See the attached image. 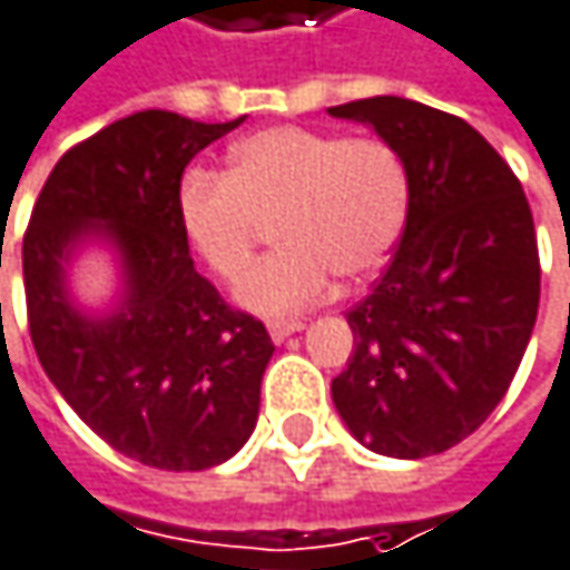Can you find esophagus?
Masks as SVG:
<instances>
[{
  "instance_id": "esophagus-1",
  "label": "esophagus",
  "mask_w": 570,
  "mask_h": 570,
  "mask_svg": "<svg viewBox=\"0 0 570 570\" xmlns=\"http://www.w3.org/2000/svg\"><path fill=\"white\" fill-rule=\"evenodd\" d=\"M305 328V322L302 318H272L268 322V335H272V342H285L288 335H295V332H302Z\"/></svg>"
}]
</instances>
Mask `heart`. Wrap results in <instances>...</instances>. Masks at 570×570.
<instances>
[{
    "instance_id": "1",
    "label": "heart",
    "mask_w": 570,
    "mask_h": 570,
    "mask_svg": "<svg viewBox=\"0 0 570 570\" xmlns=\"http://www.w3.org/2000/svg\"><path fill=\"white\" fill-rule=\"evenodd\" d=\"M412 198V168L395 142L272 126L232 148L228 175L185 171L175 208L191 252L228 285L245 278L264 225L278 217L283 248L238 298L258 315H285L322 302L335 275H375L409 228Z\"/></svg>"
}]
</instances>
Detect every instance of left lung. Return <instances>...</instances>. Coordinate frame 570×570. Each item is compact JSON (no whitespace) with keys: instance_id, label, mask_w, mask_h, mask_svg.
I'll use <instances>...</instances> for the list:
<instances>
[{"instance_id":"left-lung-1","label":"left lung","mask_w":570,"mask_h":570,"mask_svg":"<svg viewBox=\"0 0 570 570\" xmlns=\"http://www.w3.org/2000/svg\"><path fill=\"white\" fill-rule=\"evenodd\" d=\"M368 122L412 168V218L352 312L355 348L332 379L352 434L392 458L441 454L504 399L541 298L531 205L511 165L464 119L399 96L328 109Z\"/></svg>"}]
</instances>
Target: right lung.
<instances>
[{
	"label": "right lung",
	"instance_id": "1",
	"mask_svg": "<svg viewBox=\"0 0 570 570\" xmlns=\"http://www.w3.org/2000/svg\"><path fill=\"white\" fill-rule=\"evenodd\" d=\"M238 122L145 109L106 126L56 161L22 238L29 335L49 382L102 441L148 468L222 464L258 422L275 345L195 272L175 208L185 165ZM92 227L124 248L130 282L124 312L106 323L82 320L61 278L68 248Z\"/></svg>",
	"mask_w": 570,
	"mask_h": 570
}]
</instances>
